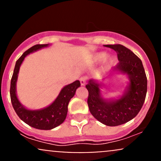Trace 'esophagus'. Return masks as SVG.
Masks as SVG:
<instances>
[{
    "label": "esophagus",
    "instance_id": "esophagus-1",
    "mask_svg": "<svg viewBox=\"0 0 161 161\" xmlns=\"http://www.w3.org/2000/svg\"><path fill=\"white\" fill-rule=\"evenodd\" d=\"M79 80H80L81 86H85V85L86 84V82H87V78H86V77H81Z\"/></svg>",
    "mask_w": 161,
    "mask_h": 161
}]
</instances>
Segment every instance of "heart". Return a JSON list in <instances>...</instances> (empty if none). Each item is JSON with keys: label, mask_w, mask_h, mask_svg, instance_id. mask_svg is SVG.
<instances>
[{"label": "heart", "mask_w": 161, "mask_h": 161, "mask_svg": "<svg viewBox=\"0 0 161 161\" xmlns=\"http://www.w3.org/2000/svg\"><path fill=\"white\" fill-rule=\"evenodd\" d=\"M107 57V53L104 51H101V52H97L95 53L92 57V60L94 63H100L102 60H104ZM113 62V59L111 57H109L106 60V65L108 66Z\"/></svg>", "instance_id": "1"}]
</instances>
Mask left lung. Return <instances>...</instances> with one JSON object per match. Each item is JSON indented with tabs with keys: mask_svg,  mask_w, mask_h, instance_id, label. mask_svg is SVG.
Listing matches in <instances>:
<instances>
[{
	"mask_svg": "<svg viewBox=\"0 0 161 161\" xmlns=\"http://www.w3.org/2000/svg\"><path fill=\"white\" fill-rule=\"evenodd\" d=\"M117 53V64L114 73L126 75L129 83L119 98L106 99L101 95L103 83L90 79L88 105L92 116L109 126L119 125L136 117L139 113L147 93V77L142 60L132 51L121 45H108Z\"/></svg>",
	"mask_w": 161,
	"mask_h": 161,
	"instance_id": "left-lung-1",
	"label": "left lung"
}]
</instances>
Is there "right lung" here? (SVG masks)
Segmentation results:
<instances>
[{"mask_svg": "<svg viewBox=\"0 0 161 161\" xmlns=\"http://www.w3.org/2000/svg\"><path fill=\"white\" fill-rule=\"evenodd\" d=\"M49 45V44H46L32 46L18 59L11 79L10 90L11 102L18 116L30 126L42 130H50L64 123L67 115L68 104L70 99L75 95L77 88L80 87V82L79 80L64 86L52 104L39 110H29L20 103L16 95V82L20 66L25 57L29 53L48 47Z\"/></svg>", "mask_w": 161, "mask_h": 161, "instance_id": "obj_1", "label": "right lung"}]
</instances>
